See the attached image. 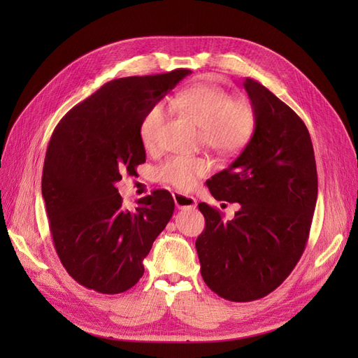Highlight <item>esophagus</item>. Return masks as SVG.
I'll list each match as a JSON object with an SVG mask.
<instances>
[{
	"label": "esophagus",
	"mask_w": 358,
	"mask_h": 358,
	"mask_svg": "<svg viewBox=\"0 0 358 358\" xmlns=\"http://www.w3.org/2000/svg\"><path fill=\"white\" fill-rule=\"evenodd\" d=\"M173 200H175L178 209H196L197 208V200L187 196V194H182L179 191H173Z\"/></svg>",
	"instance_id": "34e87169"
}]
</instances>
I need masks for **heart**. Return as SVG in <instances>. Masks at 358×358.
I'll use <instances>...</instances> for the list:
<instances>
[{
  "label": "heart",
  "instance_id": "b5f03b06",
  "mask_svg": "<svg viewBox=\"0 0 358 358\" xmlns=\"http://www.w3.org/2000/svg\"><path fill=\"white\" fill-rule=\"evenodd\" d=\"M171 107L199 127V138L204 148L220 155H233L252 138L257 127L254 106L246 99H227V94L212 85H196L182 91L170 101ZM164 121L161 106H152L138 124V138L143 148L157 146ZM210 164L204 158L170 157L155 169V179L180 191H191L206 176Z\"/></svg>",
  "mask_w": 358,
  "mask_h": 358
}]
</instances>
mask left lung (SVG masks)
Returning a JSON list of instances; mask_svg holds the SVG:
<instances>
[{
  "label": "left lung",
  "mask_w": 358,
  "mask_h": 358,
  "mask_svg": "<svg viewBox=\"0 0 358 358\" xmlns=\"http://www.w3.org/2000/svg\"><path fill=\"white\" fill-rule=\"evenodd\" d=\"M243 88L255 109V133L206 182L216 200L241 209L224 221L218 209L200 203L206 227L196 242L206 285L231 301L262 299L284 282L305 251L318 196L305 122L257 80L246 79Z\"/></svg>",
  "instance_id": "1"
}]
</instances>
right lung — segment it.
I'll list each match as a JSON object with an SVG mask.
<instances>
[{
	"label": "right lung",
	"mask_w": 358,
	"mask_h": 358,
	"mask_svg": "<svg viewBox=\"0 0 358 358\" xmlns=\"http://www.w3.org/2000/svg\"><path fill=\"white\" fill-rule=\"evenodd\" d=\"M191 74L179 69L104 83L64 116L46 150L41 194L53 245L69 275L90 289L119 294L143 276V259L170 221L166 189L122 206L115 183L146 161L142 116Z\"/></svg>",
	"instance_id": "add662e5"
}]
</instances>
